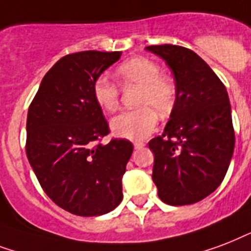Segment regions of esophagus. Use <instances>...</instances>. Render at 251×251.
<instances>
[{"instance_id": "esophagus-1", "label": "esophagus", "mask_w": 251, "mask_h": 251, "mask_svg": "<svg viewBox=\"0 0 251 251\" xmlns=\"http://www.w3.org/2000/svg\"><path fill=\"white\" fill-rule=\"evenodd\" d=\"M144 145H145L144 143H137V141H136V143H133V147H135V149H140V148H143Z\"/></svg>"}]
</instances>
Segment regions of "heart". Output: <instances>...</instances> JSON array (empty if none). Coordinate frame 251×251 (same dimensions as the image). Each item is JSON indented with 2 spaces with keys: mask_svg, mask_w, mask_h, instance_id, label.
I'll return each instance as SVG.
<instances>
[{
  "mask_svg": "<svg viewBox=\"0 0 251 251\" xmlns=\"http://www.w3.org/2000/svg\"><path fill=\"white\" fill-rule=\"evenodd\" d=\"M116 75L124 89L139 87L135 111L122 112L110 122L112 132L119 137L139 141L151 135L157 126L158 115L172 112L176 99V85L161 75V69L147 57H133L116 68ZM93 97L99 107L115 111L120 102V90L103 75L93 83Z\"/></svg>",
  "mask_w": 251,
  "mask_h": 251,
  "instance_id": "b5f03b06",
  "label": "heart"
}]
</instances>
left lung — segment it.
I'll return each instance as SVG.
<instances>
[{"instance_id": "obj_1", "label": "left lung", "mask_w": 251, "mask_h": 251, "mask_svg": "<svg viewBox=\"0 0 251 251\" xmlns=\"http://www.w3.org/2000/svg\"><path fill=\"white\" fill-rule=\"evenodd\" d=\"M174 75L176 104L164 133L149 141L153 182L170 205L198 203L224 179L234 151V129L224 83L204 60L180 46H149Z\"/></svg>"}]
</instances>
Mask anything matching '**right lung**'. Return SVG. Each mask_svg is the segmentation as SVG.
<instances>
[{
	"label": "right lung",
	"instance_id": "add662e5",
	"mask_svg": "<svg viewBox=\"0 0 251 251\" xmlns=\"http://www.w3.org/2000/svg\"><path fill=\"white\" fill-rule=\"evenodd\" d=\"M122 52L83 51L61 57L43 77L27 114L26 154L39 183L77 216L110 212L123 199L122 178L133 145L110 133L93 83Z\"/></svg>",
	"mask_w": 251,
	"mask_h": 251
}]
</instances>
